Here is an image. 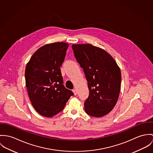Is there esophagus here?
I'll return each instance as SVG.
<instances>
[{
	"mask_svg": "<svg viewBox=\"0 0 153 153\" xmlns=\"http://www.w3.org/2000/svg\"><path fill=\"white\" fill-rule=\"evenodd\" d=\"M73 92L74 93V95H77V90H76V88H74V89L73 90Z\"/></svg>",
	"mask_w": 153,
	"mask_h": 153,
	"instance_id": "34e87169",
	"label": "esophagus"
}]
</instances>
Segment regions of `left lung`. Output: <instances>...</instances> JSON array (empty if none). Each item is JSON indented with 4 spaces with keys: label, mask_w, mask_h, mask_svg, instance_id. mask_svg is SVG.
<instances>
[{
    "label": "left lung",
    "mask_w": 153,
    "mask_h": 153,
    "mask_svg": "<svg viewBox=\"0 0 153 153\" xmlns=\"http://www.w3.org/2000/svg\"><path fill=\"white\" fill-rule=\"evenodd\" d=\"M77 62L83 69L89 90L85 102V113L101 117L109 113L118 100L121 71L107 52L90 44L73 45Z\"/></svg>",
    "instance_id": "1"
}]
</instances>
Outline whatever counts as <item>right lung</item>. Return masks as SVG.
Listing matches in <instances>:
<instances>
[{
    "instance_id": "1",
    "label": "right lung",
    "mask_w": 153,
    "mask_h": 153,
    "mask_svg": "<svg viewBox=\"0 0 153 153\" xmlns=\"http://www.w3.org/2000/svg\"><path fill=\"white\" fill-rule=\"evenodd\" d=\"M68 44L46 45L34 53L25 70L26 86L36 111L51 117L63 110L73 93L63 85L60 66Z\"/></svg>"
}]
</instances>
